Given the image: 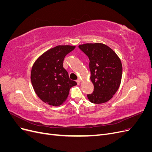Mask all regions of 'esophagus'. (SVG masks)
I'll return each instance as SVG.
<instances>
[{
    "label": "esophagus",
    "instance_id": "obj_1",
    "mask_svg": "<svg viewBox=\"0 0 152 152\" xmlns=\"http://www.w3.org/2000/svg\"><path fill=\"white\" fill-rule=\"evenodd\" d=\"M80 82H81V80H80V79H78V80H77V82L78 84H79L80 83Z\"/></svg>",
    "mask_w": 152,
    "mask_h": 152
}]
</instances>
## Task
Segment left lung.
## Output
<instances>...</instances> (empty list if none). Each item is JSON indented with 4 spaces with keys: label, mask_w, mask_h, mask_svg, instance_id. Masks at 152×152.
<instances>
[{
    "label": "left lung",
    "mask_w": 152,
    "mask_h": 152,
    "mask_svg": "<svg viewBox=\"0 0 152 152\" xmlns=\"http://www.w3.org/2000/svg\"><path fill=\"white\" fill-rule=\"evenodd\" d=\"M89 59L91 80L94 91L87 94L91 103L101 104L111 99L119 88L122 75L120 58L108 45L102 43L79 45Z\"/></svg>",
    "instance_id": "1"
}]
</instances>
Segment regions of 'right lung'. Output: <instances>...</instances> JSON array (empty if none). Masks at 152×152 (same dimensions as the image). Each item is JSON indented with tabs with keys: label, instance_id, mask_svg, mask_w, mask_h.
I'll return each instance as SVG.
<instances>
[{
	"label": "right lung",
	"instance_id": "add662e5",
	"mask_svg": "<svg viewBox=\"0 0 152 152\" xmlns=\"http://www.w3.org/2000/svg\"><path fill=\"white\" fill-rule=\"evenodd\" d=\"M75 48L58 45L43 53L34 63L31 82L39 98L49 105L58 107L65 102L72 87L77 82L70 79L63 63L66 55Z\"/></svg>",
	"mask_w": 152,
	"mask_h": 152
}]
</instances>
